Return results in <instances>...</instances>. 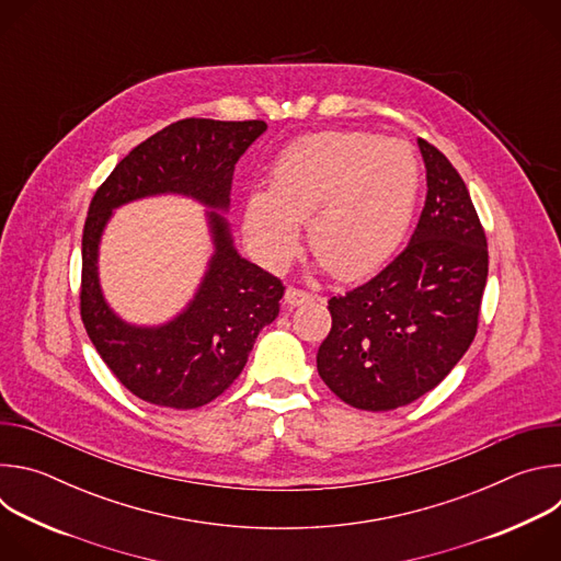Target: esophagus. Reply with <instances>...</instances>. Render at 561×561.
<instances>
[{
  "label": "esophagus",
  "instance_id": "34e87169",
  "mask_svg": "<svg viewBox=\"0 0 561 561\" xmlns=\"http://www.w3.org/2000/svg\"><path fill=\"white\" fill-rule=\"evenodd\" d=\"M284 301L293 308V306H301V304H308L312 301V295L301 290V288H295V286H288L286 293H284Z\"/></svg>",
  "mask_w": 561,
  "mask_h": 561
}]
</instances>
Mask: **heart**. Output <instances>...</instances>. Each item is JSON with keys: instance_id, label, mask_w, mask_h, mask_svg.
Returning <instances> with one entry per match:
<instances>
[{"instance_id": "1", "label": "heart", "mask_w": 561, "mask_h": 561, "mask_svg": "<svg viewBox=\"0 0 561 561\" xmlns=\"http://www.w3.org/2000/svg\"><path fill=\"white\" fill-rule=\"evenodd\" d=\"M420 195V164L402 141L366 130L308 135L279 152L268 193H253L244 213L251 251L284 268L308 247L340 279L381 268L409 234Z\"/></svg>"}]
</instances>
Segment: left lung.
I'll use <instances>...</instances> for the list:
<instances>
[{
	"label": "left lung",
	"instance_id": "obj_1",
	"mask_svg": "<svg viewBox=\"0 0 561 561\" xmlns=\"http://www.w3.org/2000/svg\"><path fill=\"white\" fill-rule=\"evenodd\" d=\"M426 202L411 244L366 284L331 297L317 370L353 409L392 411L433 390L474 340L489 247L448 157L417 139Z\"/></svg>",
	"mask_w": 561,
	"mask_h": 561
}]
</instances>
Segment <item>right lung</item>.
I'll list each match as a JSON object with an SVG mask.
<instances>
[{"instance_id": "1", "label": "right lung", "mask_w": 561, "mask_h": 561, "mask_svg": "<svg viewBox=\"0 0 561 561\" xmlns=\"http://www.w3.org/2000/svg\"><path fill=\"white\" fill-rule=\"evenodd\" d=\"M264 130L262 119H180L135 146L93 195L82 234L79 312L104 364L148 404L188 411L219 397L244 370L260 331L277 317L284 284L239 257L226 219L210 210L215 255L195 299L173 322L137 329L102 297V230L113 208L159 193L191 195L226 210L237 159Z\"/></svg>"}]
</instances>
